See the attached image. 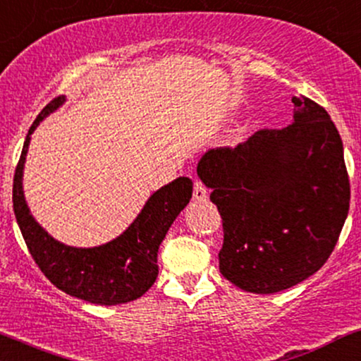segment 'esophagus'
Here are the masks:
<instances>
[{
    "instance_id": "34e87169",
    "label": "esophagus",
    "mask_w": 361,
    "mask_h": 361,
    "mask_svg": "<svg viewBox=\"0 0 361 361\" xmlns=\"http://www.w3.org/2000/svg\"><path fill=\"white\" fill-rule=\"evenodd\" d=\"M193 200L195 201H206L208 200V190L201 181H195V190H193Z\"/></svg>"
}]
</instances>
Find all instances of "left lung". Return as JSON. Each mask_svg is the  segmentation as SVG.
Segmentation results:
<instances>
[{"instance_id": "1", "label": "left lung", "mask_w": 361, "mask_h": 361, "mask_svg": "<svg viewBox=\"0 0 361 361\" xmlns=\"http://www.w3.org/2000/svg\"><path fill=\"white\" fill-rule=\"evenodd\" d=\"M294 122L206 152L198 176L223 218L219 271L252 294L305 281L326 262L350 208L343 143L324 107L292 97Z\"/></svg>"}]
</instances>
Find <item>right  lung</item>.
I'll return each instance as SVG.
<instances>
[{
  "label": "right lung",
  "mask_w": 361,
  "mask_h": 361,
  "mask_svg": "<svg viewBox=\"0 0 361 361\" xmlns=\"http://www.w3.org/2000/svg\"><path fill=\"white\" fill-rule=\"evenodd\" d=\"M52 99L32 122L13 180V209L18 226L41 272L57 289L99 305H117L142 297L158 276L157 254L165 234L190 203L193 181L186 176L161 186L123 234L99 247H71L51 238L32 218L23 193V168L31 133L44 117L64 104Z\"/></svg>",
  "instance_id": "obj_1"
}]
</instances>
